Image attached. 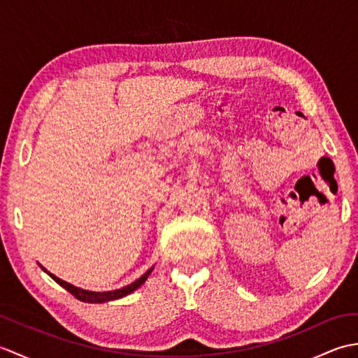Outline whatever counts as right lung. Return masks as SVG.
I'll use <instances>...</instances> for the list:
<instances>
[{"instance_id":"right-lung-1","label":"right lung","mask_w":358,"mask_h":358,"mask_svg":"<svg viewBox=\"0 0 358 358\" xmlns=\"http://www.w3.org/2000/svg\"><path fill=\"white\" fill-rule=\"evenodd\" d=\"M40 266H41V264H40ZM41 269H43L45 273H49V275H50L53 280H55L59 286H63V287L66 289V291H69L73 296H77V299H78L80 301H85V303H106V301H113V300L123 299V296H126V295H129V294H132L134 291H136V289H138V287L144 283V281L148 280V277L150 275V272L154 271V266H152V268H150L146 273H143V275H141L138 280H135L134 283L127 285V286L121 287V289H115V291H108V292L86 291V289L77 287V286H73V285H71V283H67V281H64V280H62V278L55 277V275H53V273H50L48 269L43 268V266H41Z\"/></svg>"}]
</instances>
